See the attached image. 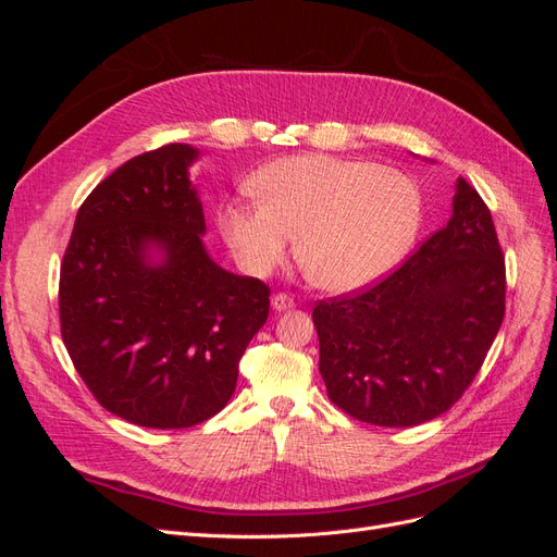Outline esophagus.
I'll use <instances>...</instances> for the list:
<instances>
[{"label": "esophagus", "mask_w": 557, "mask_h": 557, "mask_svg": "<svg viewBox=\"0 0 557 557\" xmlns=\"http://www.w3.org/2000/svg\"><path fill=\"white\" fill-rule=\"evenodd\" d=\"M295 307V299L288 293H276L272 297V309L274 311H290Z\"/></svg>", "instance_id": "34e87169"}]
</instances>
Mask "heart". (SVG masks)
I'll return each instance as SVG.
<instances>
[{"mask_svg":"<svg viewBox=\"0 0 557 557\" xmlns=\"http://www.w3.org/2000/svg\"><path fill=\"white\" fill-rule=\"evenodd\" d=\"M250 190L258 201L218 211L230 248L252 274H269L299 234V264L327 290H356L391 272L423 225L416 181L369 160H276L252 176Z\"/></svg>","mask_w":557,"mask_h":557,"instance_id":"obj_1","label":"heart"}]
</instances>
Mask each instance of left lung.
<instances>
[{
  "mask_svg": "<svg viewBox=\"0 0 557 557\" xmlns=\"http://www.w3.org/2000/svg\"><path fill=\"white\" fill-rule=\"evenodd\" d=\"M507 269L491 209L465 178L453 215L383 281L315 301L320 376L356 420L411 428L474 381L504 320Z\"/></svg>",
  "mask_w": 557,
  "mask_h": 557,
  "instance_id": "8db88e82",
  "label": "left lung"
}]
</instances>
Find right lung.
<instances>
[{
  "instance_id": "right-lung-1",
  "label": "right lung",
  "mask_w": 557,
  "mask_h": 557,
  "mask_svg": "<svg viewBox=\"0 0 557 557\" xmlns=\"http://www.w3.org/2000/svg\"><path fill=\"white\" fill-rule=\"evenodd\" d=\"M199 150L127 160L83 201L60 267V330L83 383L127 423L181 430L230 401L269 285L218 267L188 178Z\"/></svg>"
}]
</instances>
